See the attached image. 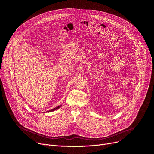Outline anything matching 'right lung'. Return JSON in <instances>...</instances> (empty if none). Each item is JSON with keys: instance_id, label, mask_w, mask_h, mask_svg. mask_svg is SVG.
I'll return each instance as SVG.
<instances>
[{"instance_id": "add662e5", "label": "right lung", "mask_w": 154, "mask_h": 154, "mask_svg": "<svg viewBox=\"0 0 154 154\" xmlns=\"http://www.w3.org/2000/svg\"><path fill=\"white\" fill-rule=\"evenodd\" d=\"M61 106V105H60V106H57V107H55V108L52 109H50V110H49V111H48V112H54V111L56 110V109H58V108H60Z\"/></svg>"}]
</instances>
